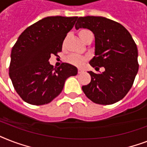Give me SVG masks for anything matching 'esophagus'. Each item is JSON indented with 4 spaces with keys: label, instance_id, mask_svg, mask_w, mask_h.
<instances>
[{
    "label": "esophagus",
    "instance_id": "obj_1",
    "mask_svg": "<svg viewBox=\"0 0 147 147\" xmlns=\"http://www.w3.org/2000/svg\"><path fill=\"white\" fill-rule=\"evenodd\" d=\"M83 71H83L82 69H78V74H81V73H82Z\"/></svg>",
    "mask_w": 147,
    "mask_h": 147
}]
</instances>
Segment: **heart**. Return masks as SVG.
Here are the masks:
<instances>
[{
  "mask_svg": "<svg viewBox=\"0 0 147 147\" xmlns=\"http://www.w3.org/2000/svg\"><path fill=\"white\" fill-rule=\"evenodd\" d=\"M88 33H91V31H89L87 29H82V30L78 31V34L79 38L82 40L85 37V36L88 35ZM67 61H68V62L74 65L82 66L85 61H86V58L76 55H70L67 57Z\"/></svg>",
  "mask_w": 147,
  "mask_h": 147,
  "instance_id": "obj_1",
  "label": "heart"
}]
</instances>
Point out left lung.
<instances>
[{
    "label": "left lung",
    "mask_w": 147,
    "mask_h": 147,
    "mask_svg": "<svg viewBox=\"0 0 147 147\" xmlns=\"http://www.w3.org/2000/svg\"><path fill=\"white\" fill-rule=\"evenodd\" d=\"M76 29H88L94 35V56L89 64L96 71H90L91 82L82 86L85 95L99 105H111L121 100L131 88L137 76V45L130 33L121 24L103 17H78Z\"/></svg>",
    "instance_id": "left-lung-1"
}]
</instances>
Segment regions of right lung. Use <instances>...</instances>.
<instances>
[{
    "label": "right lung",
    "mask_w": 147,
    "mask_h": 147,
    "mask_svg": "<svg viewBox=\"0 0 147 147\" xmlns=\"http://www.w3.org/2000/svg\"><path fill=\"white\" fill-rule=\"evenodd\" d=\"M78 17H47L31 25L20 35L11 50L9 76L20 98L30 105L51 102L61 93L65 82L76 76L78 69L62 63L54 69L52 54L62 51V42Z\"/></svg>",
    "instance_id": "right-lung-1"
}]
</instances>
